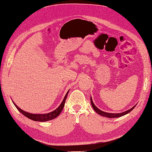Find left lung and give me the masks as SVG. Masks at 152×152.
Here are the masks:
<instances>
[{
    "label": "left lung",
    "instance_id": "left-lung-1",
    "mask_svg": "<svg viewBox=\"0 0 152 152\" xmlns=\"http://www.w3.org/2000/svg\"><path fill=\"white\" fill-rule=\"evenodd\" d=\"M91 105L92 107H93V109L94 110V111L98 113L99 115H100L102 116H103V117H107V118H118V117H121L122 116H124L125 115L129 113L131 111H132V110L134 109L135 108V107L136 106L134 105V107H133L132 108H131V109H129V110H127V111L126 112H124L122 113H107V112H104L103 111H102V110H100L98 108H97L95 106V104H94L93 102V99H92V98L91 97Z\"/></svg>",
    "mask_w": 152,
    "mask_h": 152
}]
</instances>
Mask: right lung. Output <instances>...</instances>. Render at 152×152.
<instances>
[{
	"label": "right lung",
	"instance_id": "right-lung-1",
	"mask_svg": "<svg viewBox=\"0 0 152 152\" xmlns=\"http://www.w3.org/2000/svg\"><path fill=\"white\" fill-rule=\"evenodd\" d=\"M68 91L66 93L65 98H64L63 102H61V104L59 106V107L55 110L54 111L48 113H44V114H34V113H28L25 112L24 110H21V108H20L18 106L12 102V103L15 104V107H16V108L19 110V112L20 113H21L23 115H25V117H26L27 118H28L32 121H38V122H45V121H50L53 120V119L56 118L59 114L61 113L62 110L65 106V101L66 99L67 98V95L68 94Z\"/></svg>",
	"mask_w": 152,
	"mask_h": 152
}]
</instances>
